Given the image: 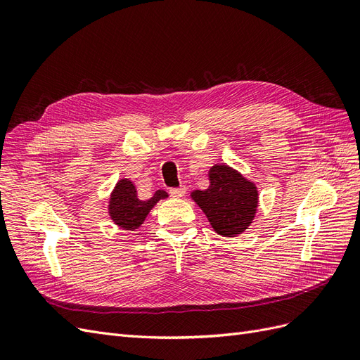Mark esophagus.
<instances>
[{"label": "esophagus", "instance_id": "esophagus-1", "mask_svg": "<svg viewBox=\"0 0 360 360\" xmlns=\"http://www.w3.org/2000/svg\"><path fill=\"white\" fill-rule=\"evenodd\" d=\"M184 193H186V189L184 188H177V189H169V195L172 198H183Z\"/></svg>", "mask_w": 360, "mask_h": 360}]
</instances>
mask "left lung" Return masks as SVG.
Returning a JSON list of instances; mask_svg holds the SVG:
<instances>
[{"label": "left lung", "mask_w": 360, "mask_h": 360, "mask_svg": "<svg viewBox=\"0 0 360 360\" xmlns=\"http://www.w3.org/2000/svg\"><path fill=\"white\" fill-rule=\"evenodd\" d=\"M210 186L191 192L209 219L213 230L224 237H237L254 222L258 210V188L226 163H214L209 169Z\"/></svg>", "instance_id": "left-lung-1"}]
</instances>
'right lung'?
I'll use <instances>...</instances> for the list:
<instances>
[{
	"label": "right lung",
	"instance_id": "1",
	"mask_svg": "<svg viewBox=\"0 0 360 360\" xmlns=\"http://www.w3.org/2000/svg\"><path fill=\"white\" fill-rule=\"evenodd\" d=\"M165 198H168L165 191H156L151 198L141 200L134 181L120 179L108 200V214L120 230L136 231L153 207Z\"/></svg>",
	"mask_w": 360,
	"mask_h": 360
}]
</instances>
